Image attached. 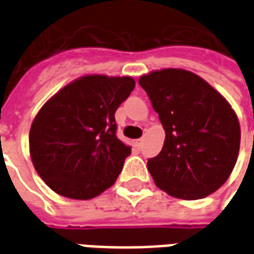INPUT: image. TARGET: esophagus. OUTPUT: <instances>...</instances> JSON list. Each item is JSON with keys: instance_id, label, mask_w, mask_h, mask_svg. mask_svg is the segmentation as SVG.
<instances>
[{"instance_id": "1", "label": "esophagus", "mask_w": 254, "mask_h": 254, "mask_svg": "<svg viewBox=\"0 0 254 254\" xmlns=\"http://www.w3.org/2000/svg\"><path fill=\"white\" fill-rule=\"evenodd\" d=\"M136 147H137L138 149L143 147V138H138V140H136Z\"/></svg>"}]
</instances>
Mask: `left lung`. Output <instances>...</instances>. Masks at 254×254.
Segmentation results:
<instances>
[{"instance_id":"8db88e82","label":"left lung","mask_w":254,"mask_h":254,"mask_svg":"<svg viewBox=\"0 0 254 254\" xmlns=\"http://www.w3.org/2000/svg\"><path fill=\"white\" fill-rule=\"evenodd\" d=\"M166 132L147 167L170 196L197 200L227 181L240 152L241 129L229 102L197 74L163 69L138 80Z\"/></svg>"}]
</instances>
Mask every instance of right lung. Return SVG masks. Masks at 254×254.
I'll return each instance as SVG.
<instances>
[{"mask_svg": "<svg viewBox=\"0 0 254 254\" xmlns=\"http://www.w3.org/2000/svg\"><path fill=\"white\" fill-rule=\"evenodd\" d=\"M134 88L132 77L84 76L53 96L31 125L30 154L53 190L87 200L110 188L130 155L117 137V109Z\"/></svg>", "mask_w": 254, "mask_h": 254, "instance_id": "right-lung-1", "label": "right lung"}]
</instances>
